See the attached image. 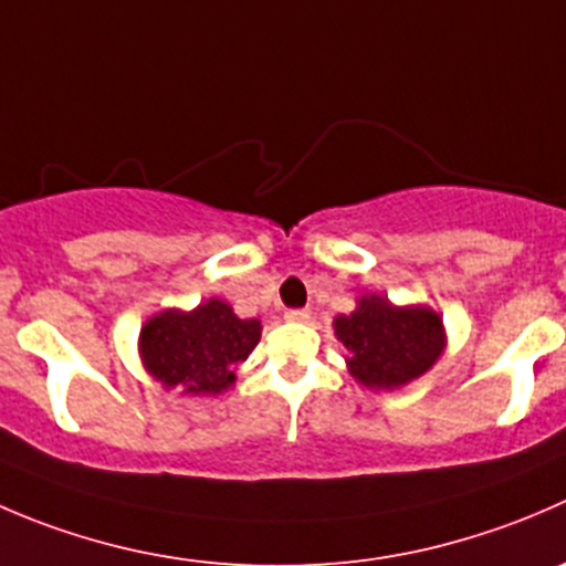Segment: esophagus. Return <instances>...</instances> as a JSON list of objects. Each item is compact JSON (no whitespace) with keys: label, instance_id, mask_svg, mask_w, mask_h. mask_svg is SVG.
<instances>
[{"label":"esophagus","instance_id":"obj_1","mask_svg":"<svg viewBox=\"0 0 566 566\" xmlns=\"http://www.w3.org/2000/svg\"><path fill=\"white\" fill-rule=\"evenodd\" d=\"M284 317H287V321H293V323H306L312 317V312L310 310H287V312H284Z\"/></svg>","mask_w":566,"mask_h":566}]
</instances>
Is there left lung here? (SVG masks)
<instances>
[{
  "label": "left lung",
  "mask_w": 566,
  "mask_h": 566,
  "mask_svg": "<svg viewBox=\"0 0 566 566\" xmlns=\"http://www.w3.org/2000/svg\"><path fill=\"white\" fill-rule=\"evenodd\" d=\"M350 350L348 367L367 387L392 389L422 376L442 354V321L426 306H398L365 295L350 315L334 321Z\"/></svg>",
  "instance_id": "1"
}]
</instances>
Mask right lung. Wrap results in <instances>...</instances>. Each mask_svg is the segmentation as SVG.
Masks as SVG:
<instances>
[{
	"mask_svg": "<svg viewBox=\"0 0 566 566\" xmlns=\"http://www.w3.org/2000/svg\"><path fill=\"white\" fill-rule=\"evenodd\" d=\"M260 321H240L232 306L212 298L193 312L168 310L140 332V354L163 387L216 395L234 381V365L260 343Z\"/></svg>",
	"mask_w": 566,
	"mask_h": 566,
	"instance_id": "obj_1",
	"label": "right lung"
}]
</instances>
